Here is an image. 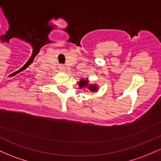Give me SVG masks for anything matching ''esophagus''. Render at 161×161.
Here are the masks:
<instances>
[{
  "label": "esophagus",
  "mask_w": 161,
  "mask_h": 161,
  "mask_svg": "<svg viewBox=\"0 0 161 161\" xmlns=\"http://www.w3.org/2000/svg\"><path fill=\"white\" fill-rule=\"evenodd\" d=\"M59 69H60V71H64V70H65V67H64L63 65H60L59 66Z\"/></svg>",
  "instance_id": "34e87169"
}]
</instances>
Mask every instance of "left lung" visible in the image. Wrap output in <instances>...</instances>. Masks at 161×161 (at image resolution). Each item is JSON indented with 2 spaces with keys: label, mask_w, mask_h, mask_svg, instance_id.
Listing matches in <instances>:
<instances>
[{
  "label": "left lung",
  "mask_w": 161,
  "mask_h": 161,
  "mask_svg": "<svg viewBox=\"0 0 161 161\" xmlns=\"http://www.w3.org/2000/svg\"><path fill=\"white\" fill-rule=\"evenodd\" d=\"M78 85L79 86V87H80V88H88L89 91H91L92 92H97V89H98V87L97 86V85L89 84L88 79H82L79 82Z\"/></svg>",
  "instance_id": "8db88e82"
}]
</instances>
